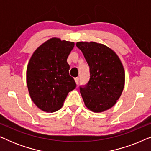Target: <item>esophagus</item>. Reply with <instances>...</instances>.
Masks as SVG:
<instances>
[{
    "instance_id": "esophagus-1",
    "label": "esophagus",
    "mask_w": 151,
    "mask_h": 151,
    "mask_svg": "<svg viewBox=\"0 0 151 151\" xmlns=\"http://www.w3.org/2000/svg\"><path fill=\"white\" fill-rule=\"evenodd\" d=\"M79 80H80V78H78V77H77V78H75V81H76V84H78L79 83Z\"/></svg>"
}]
</instances>
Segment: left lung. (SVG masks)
Here are the masks:
<instances>
[{
  "label": "left lung",
  "mask_w": 151,
  "mask_h": 151,
  "mask_svg": "<svg viewBox=\"0 0 151 151\" xmlns=\"http://www.w3.org/2000/svg\"><path fill=\"white\" fill-rule=\"evenodd\" d=\"M89 67L87 84L80 86L86 106L93 112H102L113 106L124 86L125 73L120 60L112 49L95 42H78Z\"/></svg>",
  "instance_id": "obj_1"
}]
</instances>
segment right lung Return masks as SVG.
Masks as SVG:
<instances>
[{"mask_svg": "<svg viewBox=\"0 0 151 151\" xmlns=\"http://www.w3.org/2000/svg\"><path fill=\"white\" fill-rule=\"evenodd\" d=\"M74 45L51 38L31 57L27 69V84L32 101L41 110L51 113L59 110L69 92L76 87L67 62Z\"/></svg>", "mask_w": 151, "mask_h": 151, "instance_id": "obj_1", "label": "right lung"}]
</instances>
